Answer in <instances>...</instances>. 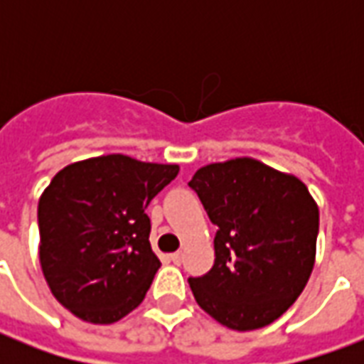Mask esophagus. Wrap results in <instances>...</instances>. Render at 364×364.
<instances>
[{"label":"esophagus","mask_w":364,"mask_h":364,"mask_svg":"<svg viewBox=\"0 0 364 364\" xmlns=\"http://www.w3.org/2000/svg\"><path fill=\"white\" fill-rule=\"evenodd\" d=\"M169 257H171V261H173L175 265H179V263H181V261H183V253L181 252H175V253H171Z\"/></svg>","instance_id":"esophagus-1"}]
</instances>
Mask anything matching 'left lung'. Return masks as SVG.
Wrapping results in <instances>:
<instances>
[{
    "instance_id": "left-lung-1",
    "label": "left lung",
    "mask_w": 364,
    "mask_h": 364,
    "mask_svg": "<svg viewBox=\"0 0 364 364\" xmlns=\"http://www.w3.org/2000/svg\"><path fill=\"white\" fill-rule=\"evenodd\" d=\"M189 187L218 226L213 269L189 279L197 304L236 331L273 323L316 263L320 210L308 187L253 158L200 167Z\"/></svg>"
}]
</instances>
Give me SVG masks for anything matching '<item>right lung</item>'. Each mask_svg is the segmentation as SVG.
I'll return each instance as SVG.
<instances>
[{
    "label": "right lung",
    "mask_w": 364,
    "mask_h": 364,
    "mask_svg": "<svg viewBox=\"0 0 364 364\" xmlns=\"http://www.w3.org/2000/svg\"><path fill=\"white\" fill-rule=\"evenodd\" d=\"M179 173L109 154L70 164L38 200V259L60 304L90 323H114L150 289L159 259L151 252V198Z\"/></svg>",
    "instance_id": "1"
}]
</instances>
